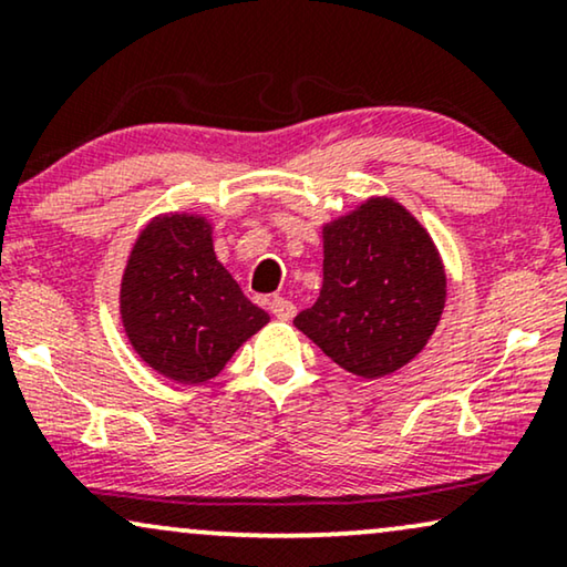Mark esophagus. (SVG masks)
Wrapping results in <instances>:
<instances>
[{
  "instance_id": "34e87169",
  "label": "esophagus",
  "mask_w": 567,
  "mask_h": 567,
  "mask_svg": "<svg viewBox=\"0 0 567 567\" xmlns=\"http://www.w3.org/2000/svg\"><path fill=\"white\" fill-rule=\"evenodd\" d=\"M269 313H272L277 321H292L295 306L285 298H272V300H269Z\"/></svg>"
}]
</instances>
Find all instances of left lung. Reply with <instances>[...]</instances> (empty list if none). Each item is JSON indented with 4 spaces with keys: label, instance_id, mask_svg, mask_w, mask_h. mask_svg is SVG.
Instances as JSON below:
<instances>
[{
    "label": "left lung",
    "instance_id": "1",
    "mask_svg": "<svg viewBox=\"0 0 567 567\" xmlns=\"http://www.w3.org/2000/svg\"><path fill=\"white\" fill-rule=\"evenodd\" d=\"M321 238V295L295 329L357 378L393 374L442 321L446 272L434 238L388 195L323 223Z\"/></svg>",
    "mask_w": 567,
    "mask_h": 567
}]
</instances>
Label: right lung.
<instances>
[{"label": "right lung", "mask_w": 567, "mask_h": 567, "mask_svg": "<svg viewBox=\"0 0 567 567\" xmlns=\"http://www.w3.org/2000/svg\"><path fill=\"white\" fill-rule=\"evenodd\" d=\"M121 321L135 354L179 385L215 378L236 349L269 323L213 249L197 213L151 218L127 254Z\"/></svg>", "instance_id": "1"}]
</instances>
